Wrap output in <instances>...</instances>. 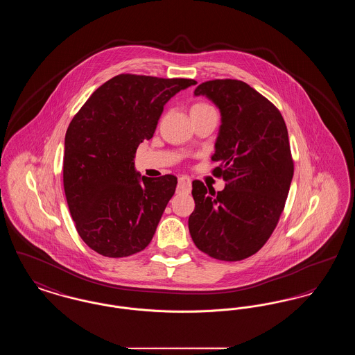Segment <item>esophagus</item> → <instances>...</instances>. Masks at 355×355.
<instances>
[{
  "mask_svg": "<svg viewBox=\"0 0 355 355\" xmlns=\"http://www.w3.org/2000/svg\"><path fill=\"white\" fill-rule=\"evenodd\" d=\"M190 189H191V181H190V178L185 177V175L180 177V178H178V191L189 193Z\"/></svg>",
  "mask_w": 355,
  "mask_h": 355,
  "instance_id": "1",
  "label": "esophagus"
}]
</instances>
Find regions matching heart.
<instances>
[{
  "label": "heart",
  "instance_id": "obj_1",
  "mask_svg": "<svg viewBox=\"0 0 355 355\" xmlns=\"http://www.w3.org/2000/svg\"><path fill=\"white\" fill-rule=\"evenodd\" d=\"M209 110H214L210 105L205 103V102H197L191 106L190 109V114H194V113H202V112H209Z\"/></svg>",
  "mask_w": 355,
  "mask_h": 355
}]
</instances>
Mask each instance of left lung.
Returning <instances> with one entry per match:
<instances>
[{"label": "left lung", "mask_w": 355, "mask_h": 355, "mask_svg": "<svg viewBox=\"0 0 355 355\" xmlns=\"http://www.w3.org/2000/svg\"><path fill=\"white\" fill-rule=\"evenodd\" d=\"M220 112V133L211 157L222 191L193 181L194 211L189 232L196 246L220 261H241L270 238L284 211L294 162L286 123L279 110L252 86L213 80L197 86Z\"/></svg>", "instance_id": "8db88e82"}]
</instances>
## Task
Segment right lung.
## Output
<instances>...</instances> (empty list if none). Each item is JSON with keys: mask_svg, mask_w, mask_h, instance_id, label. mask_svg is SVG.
<instances>
[{"mask_svg": "<svg viewBox=\"0 0 355 355\" xmlns=\"http://www.w3.org/2000/svg\"><path fill=\"white\" fill-rule=\"evenodd\" d=\"M196 84L119 74L101 85L69 123L64 189L76 229L92 250L122 258L150 243L177 177H141L135 150L152 138L164 105Z\"/></svg>", "mask_w": 355, "mask_h": 355, "instance_id": "obj_1", "label": "right lung"}]
</instances>
